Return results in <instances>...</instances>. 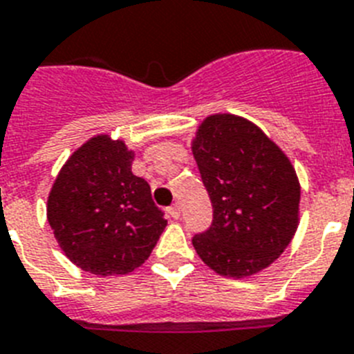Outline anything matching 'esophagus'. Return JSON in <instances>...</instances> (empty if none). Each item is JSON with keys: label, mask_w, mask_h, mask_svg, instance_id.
<instances>
[{"label": "esophagus", "mask_w": 354, "mask_h": 354, "mask_svg": "<svg viewBox=\"0 0 354 354\" xmlns=\"http://www.w3.org/2000/svg\"><path fill=\"white\" fill-rule=\"evenodd\" d=\"M167 210H169V216H171L172 219H180V205L178 203L171 205Z\"/></svg>", "instance_id": "obj_1"}]
</instances>
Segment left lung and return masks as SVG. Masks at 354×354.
I'll return each instance as SVG.
<instances>
[{"label": "left lung", "instance_id": "1", "mask_svg": "<svg viewBox=\"0 0 354 354\" xmlns=\"http://www.w3.org/2000/svg\"><path fill=\"white\" fill-rule=\"evenodd\" d=\"M192 153L214 210L210 227L192 245L219 275L250 277L277 259L295 234V169L259 127L236 115L203 120Z\"/></svg>", "mask_w": 354, "mask_h": 354}]
</instances>
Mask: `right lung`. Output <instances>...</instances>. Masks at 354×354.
I'll use <instances>...</instances> for the list:
<instances>
[{
    "label": "right lung",
    "instance_id": "add662e5",
    "mask_svg": "<svg viewBox=\"0 0 354 354\" xmlns=\"http://www.w3.org/2000/svg\"><path fill=\"white\" fill-rule=\"evenodd\" d=\"M133 151L108 135L71 154L48 196L59 246L84 272L124 275L138 268L167 227L149 183L131 172Z\"/></svg>",
    "mask_w": 354,
    "mask_h": 354
}]
</instances>
